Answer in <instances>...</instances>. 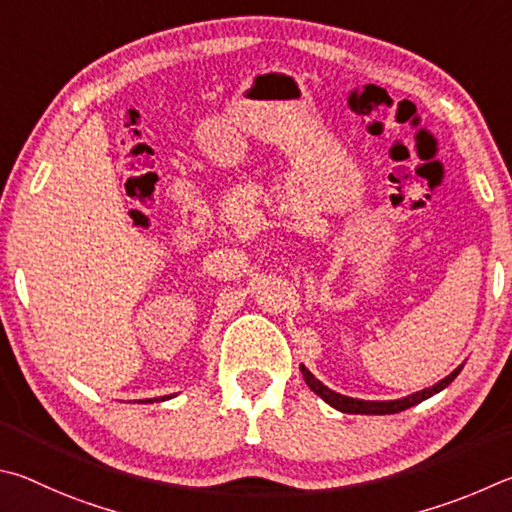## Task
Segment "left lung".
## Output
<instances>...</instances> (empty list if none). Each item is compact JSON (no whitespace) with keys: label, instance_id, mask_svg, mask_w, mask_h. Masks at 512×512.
<instances>
[{"label":"left lung","instance_id":"1","mask_svg":"<svg viewBox=\"0 0 512 512\" xmlns=\"http://www.w3.org/2000/svg\"><path fill=\"white\" fill-rule=\"evenodd\" d=\"M463 366H459V369H454L450 375H447L445 380L436 382L434 387L429 389H423L418 393H411V396L402 398V400H357V398H348V396H342V393H337L333 389H328L326 384H321L315 375H312L306 366L301 364V373H303V380H306L308 387L317 393V396L324 398L330 407H335L339 411H344V414H366V416H384V414H398V411H405L409 407L418 405V402H423L427 398H432L434 393L443 391L447 384H450L456 375L461 373Z\"/></svg>","mask_w":512,"mask_h":512}]
</instances>
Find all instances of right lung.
I'll list each match as a JSON object with an SVG mask.
<instances>
[{
    "label": "right lung",
    "mask_w": 512,
    "mask_h": 512,
    "mask_svg": "<svg viewBox=\"0 0 512 512\" xmlns=\"http://www.w3.org/2000/svg\"><path fill=\"white\" fill-rule=\"evenodd\" d=\"M170 398V396H168ZM161 400H166V398H161ZM146 402H150V400H146Z\"/></svg>",
    "instance_id": "add662e5"
}]
</instances>
